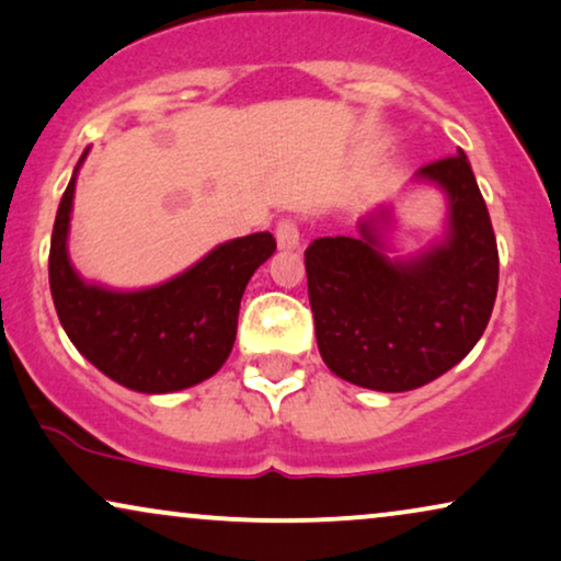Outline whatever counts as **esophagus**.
Returning a JSON list of instances; mask_svg holds the SVG:
<instances>
[{"label":"esophagus","mask_w":561,"mask_h":561,"mask_svg":"<svg viewBox=\"0 0 561 561\" xmlns=\"http://www.w3.org/2000/svg\"><path fill=\"white\" fill-rule=\"evenodd\" d=\"M276 243H279L282 251H297L300 248V230H297L295 219H282L276 225Z\"/></svg>","instance_id":"34e87169"}]
</instances>
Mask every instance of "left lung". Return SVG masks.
Returning <instances> with one entry per match:
<instances>
[{
  "label": "left lung",
  "instance_id": "8db88e82",
  "mask_svg": "<svg viewBox=\"0 0 561 561\" xmlns=\"http://www.w3.org/2000/svg\"><path fill=\"white\" fill-rule=\"evenodd\" d=\"M414 183L445 196L443 236L422 251L396 256L391 204L359 219L354 238H316L305 251L323 363L382 393L414 391L456 367L497 297V240L463 150L420 168Z\"/></svg>",
  "mask_w": 561,
  "mask_h": 561
}]
</instances>
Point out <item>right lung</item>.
<instances>
[{"label": "right lung", "mask_w": 561, "mask_h": 561, "mask_svg": "<svg viewBox=\"0 0 561 561\" xmlns=\"http://www.w3.org/2000/svg\"><path fill=\"white\" fill-rule=\"evenodd\" d=\"M64 191L51 232L48 285L56 313L88 363L139 393H173L215 375L230 357L238 310L253 272L272 259V232L228 240L160 285L113 289L88 282L69 261L75 186Z\"/></svg>", "instance_id": "1"}]
</instances>
